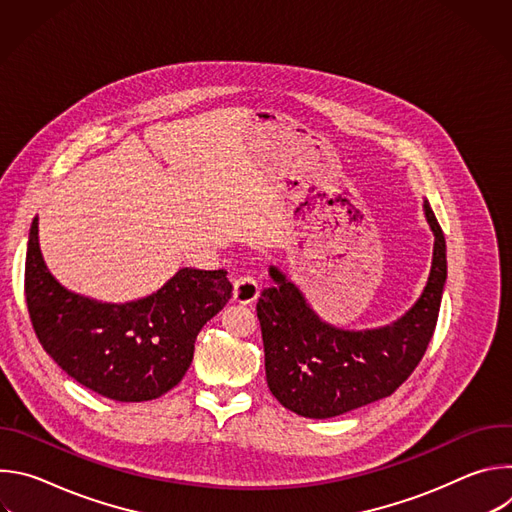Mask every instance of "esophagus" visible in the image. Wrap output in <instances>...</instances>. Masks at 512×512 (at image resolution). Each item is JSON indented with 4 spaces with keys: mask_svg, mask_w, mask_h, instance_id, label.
Listing matches in <instances>:
<instances>
[{
    "mask_svg": "<svg viewBox=\"0 0 512 512\" xmlns=\"http://www.w3.org/2000/svg\"><path fill=\"white\" fill-rule=\"evenodd\" d=\"M259 298V285L251 275H237L233 279V302L249 306Z\"/></svg>",
    "mask_w": 512,
    "mask_h": 512,
    "instance_id": "34e87169",
    "label": "esophagus"
}]
</instances>
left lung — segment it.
Segmentation results:
<instances>
[{
  "mask_svg": "<svg viewBox=\"0 0 512 512\" xmlns=\"http://www.w3.org/2000/svg\"><path fill=\"white\" fill-rule=\"evenodd\" d=\"M433 231V259L423 294L393 324L342 330L306 302L300 287L269 265L273 285L261 291L257 318L265 348V377L289 411L328 419L393 395L415 371L433 336L448 277L442 227L423 202Z\"/></svg>",
  "mask_w": 512,
  "mask_h": 512,
  "instance_id": "obj_1",
  "label": "left lung"
}]
</instances>
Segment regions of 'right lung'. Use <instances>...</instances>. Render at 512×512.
Returning <instances> with one entry per match:
<instances>
[{
  "instance_id": "1",
  "label": "right lung",
  "mask_w": 512,
  "mask_h": 512,
  "mask_svg": "<svg viewBox=\"0 0 512 512\" xmlns=\"http://www.w3.org/2000/svg\"><path fill=\"white\" fill-rule=\"evenodd\" d=\"M26 304L42 348L83 387L121 403L152 401L186 375L202 326L225 308V269L184 267L152 296L107 304L60 285L48 271L32 221Z\"/></svg>"
}]
</instances>
